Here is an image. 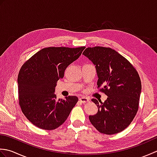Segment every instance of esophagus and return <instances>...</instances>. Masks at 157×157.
I'll return each mask as SVG.
<instances>
[{
	"label": "esophagus",
	"instance_id": "1",
	"mask_svg": "<svg viewBox=\"0 0 157 157\" xmlns=\"http://www.w3.org/2000/svg\"><path fill=\"white\" fill-rule=\"evenodd\" d=\"M79 101L82 103H86L89 101V99L86 97H81V98H79Z\"/></svg>",
	"mask_w": 157,
	"mask_h": 157
}]
</instances>
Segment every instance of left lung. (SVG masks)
<instances>
[{
    "instance_id": "obj_1",
    "label": "left lung",
    "mask_w": 157,
    "mask_h": 157,
    "mask_svg": "<svg viewBox=\"0 0 157 157\" xmlns=\"http://www.w3.org/2000/svg\"><path fill=\"white\" fill-rule=\"evenodd\" d=\"M95 65L97 85L107 96L105 102L92 98L98 112L90 115L94 128L108 135L121 132L129 125L137 113L142 85L138 72L128 60L111 48L96 46L83 52ZM100 102V101H99Z\"/></svg>"
}]
</instances>
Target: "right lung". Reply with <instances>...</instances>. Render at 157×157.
<instances>
[{
  "instance_id": "right-lung-1",
  "label": "right lung",
  "mask_w": 157,
  "mask_h": 157,
  "mask_svg": "<svg viewBox=\"0 0 157 157\" xmlns=\"http://www.w3.org/2000/svg\"><path fill=\"white\" fill-rule=\"evenodd\" d=\"M85 48H45L21 67L17 79L19 105L24 115L36 127L55 129L67 119L78 98L69 96L56 100L55 88L64 77L66 68Z\"/></svg>"
}]
</instances>
